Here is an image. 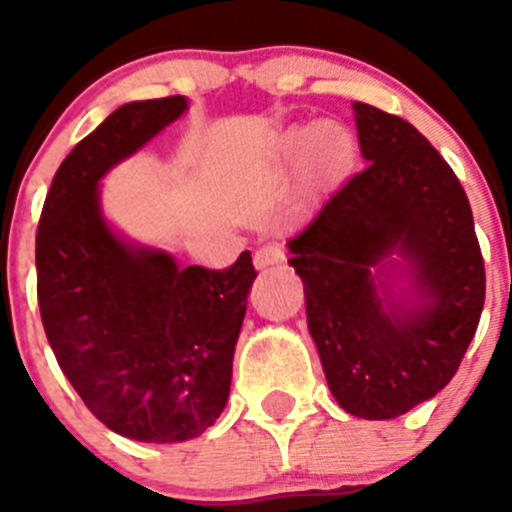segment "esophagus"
<instances>
[{
  "label": "esophagus",
  "instance_id": "obj_1",
  "mask_svg": "<svg viewBox=\"0 0 512 512\" xmlns=\"http://www.w3.org/2000/svg\"><path fill=\"white\" fill-rule=\"evenodd\" d=\"M282 260H285V250H282V245H277V242H267V245H262L260 250L255 252L257 267L275 265V262H282Z\"/></svg>",
  "mask_w": 512,
  "mask_h": 512
}]
</instances>
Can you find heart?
Returning <instances> with one entry per match:
<instances>
[{
  "instance_id": "obj_1",
  "label": "heart",
  "mask_w": 512,
  "mask_h": 512,
  "mask_svg": "<svg viewBox=\"0 0 512 512\" xmlns=\"http://www.w3.org/2000/svg\"><path fill=\"white\" fill-rule=\"evenodd\" d=\"M319 148V156L337 160L342 158L344 153L349 151V138L342 128L337 126H317V128H307V131L294 133L292 138L287 141V153L294 158L309 156Z\"/></svg>"
}]
</instances>
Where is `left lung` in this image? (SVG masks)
<instances>
[{
	"mask_svg": "<svg viewBox=\"0 0 512 512\" xmlns=\"http://www.w3.org/2000/svg\"><path fill=\"white\" fill-rule=\"evenodd\" d=\"M354 113L364 170L287 245L334 399L384 421L453 379L483 312L485 267L466 190L441 153L394 113L361 101ZM391 251L410 260L426 303L388 307L370 267Z\"/></svg>",
	"mask_w": 512,
	"mask_h": 512,
	"instance_id": "obj_1",
	"label": "left lung"
}]
</instances>
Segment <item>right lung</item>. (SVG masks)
<instances>
[{
	"label": "right lung",
	"mask_w": 512,
	"mask_h": 512,
	"mask_svg": "<svg viewBox=\"0 0 512 512\" xmlns=\"http://www.w3.org/2000/svg\"><path fill=\"white\" fill-rule=\"evenodd\" d=\"M185 108L183 96L116 108L59 165L36 230V297L61 371L98 421L146 443L188 441L223 414L257 277L247 250L225 270H180L101 218L98 180Z\"/></svg>",
	"instance_id": "right-lung-1"
}]
</instances>
